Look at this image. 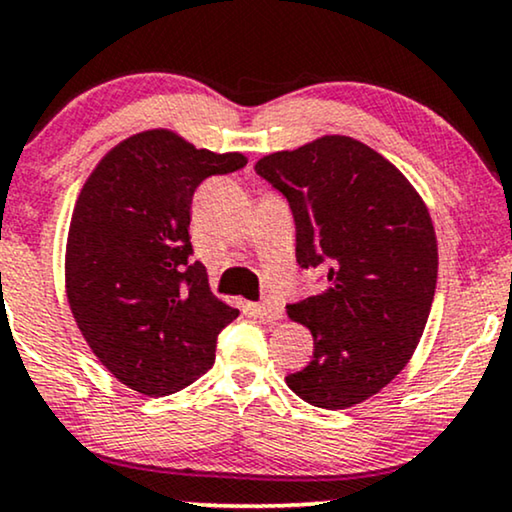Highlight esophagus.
<instances>
[{
	"label": "esophagus",
	"instance_id": "esophagus-1",
	"mask_svg": "<svg viewBox=\"0 0 512 512\" xmlns=\"http://www.w3.org/2000/svg\"><path fill=\"white\" fill-rule=\"evenodd\" d=\"M255 312L260 314L262 319H269V321H276V319H281V316H283V309L276 307V304H271V302L255 304Z\"/></svg>",
	"mask_w": 512,
	"mask_h": 512
}]
</instances>
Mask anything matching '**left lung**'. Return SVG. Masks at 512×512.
<instances>
[{"mask_svg":"<svg viewBox=\"0 0 512 512\" xmlns=\"http://www.w3.org/2000/svg\"><path fill=\"white\" fill-rule=\"evenodd\" d=\"M286 196L295 257L323 269L326 290L288 316L314 335V357L286 383L319 409H349L409 364L437 286L430 212L390 160L352 137H321L257 160Z\"/></svg>","mask_w":512,"mask_h":512,"instance_id":"obj_1","label":"left lung"}]
</instances>
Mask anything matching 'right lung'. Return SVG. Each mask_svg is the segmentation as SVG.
Listing matches in <instances>:
<instances>
[{
    "label": "right lung",
    "mask_w": 512,
    "mask_h": 512,
    "mask_svg": "<svg viewBox=\"0 0 512 512\" xmlns=\"http://www.w3.org/2000/svg\"><path fill=\"white\" fill-rule=\"evenodd\" d=\"M241 153L196 148L167 129L120 141L84 181L70 219L66 293L87 345L122 385L148 397L184 390L215 364L238 316L193 262V193Z\"/></svg>",
    "instance_id": "obj_1"
}]
</instances>
